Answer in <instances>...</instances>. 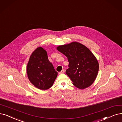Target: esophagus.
<instances>
[{
    "instance_id": "esophagus-1",
    "label": "esophagus",
    "mask_w": 122,
    "mask_h": 122,
    "mask_svg": "<svg viewBox=\"0 0 122 122\" xmlns=\"http://www.w3.org/2000/svg\"><path fill=\"white\" fill-rule=\"evenodd\" d=\"M65 72V70H62L61 72H60V74H64Z\"/></svg>"
}]
</instances>
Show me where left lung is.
<instances>
[{
    "label": "left lung",
    "mask_w": 122,
    "mask_h": 122,
    "mask_svg": "<svg viewBox=\"0 0 122 122\" xmlns=\"http://www.w3.org/2000/svg\"><path fill=\"white\" fill-rule=\"evenodd\" d=\"M67 57L69 62L66 74L72 84L80 89H84L92 84L98 75L99 65L96 57L88 48L77 42L57 47Z\"/></svg>",
    "instance_id": "obj_1"
}]
</instances>
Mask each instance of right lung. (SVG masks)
Instances as JSON below:
<instances>
[{
  "instance_id": "obj_1",
  "label": "right lung",
  "mask_w": 122,
  "mask_h": 122,
  "mask_svg": "<svg viewBox=\"0 0 122 122\" xmlns=\"http://www.w3.org/2000/svg\"><path fill=\"white\" fill-rule=\"evenodd\" d=\"M26 71L31 83L41 90L50 89L57 76V72L48 59L46 51L41 47H37L32 53Z\"/></svg>"
}]
</instances>
